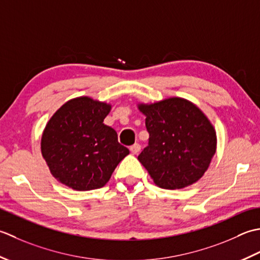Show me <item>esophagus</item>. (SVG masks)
Instances as JSON below:
<instances>
[{
  "instance_id": "34e87169",
  "label": "esophagus",
  "mask_w": 260,
  "mask_h": 260,
  "mask_svg": "<svg viewBox=\"0 0 260 260\" xmlns=\"http://www.w3.org/2000/svg\"><path fill=\"white\" fill-rule=\"evenodd\" d=\"M130 151H131L132 155H137V153H139V151H140V145L139 144L132 145L130 147Z\"/></svg>"
}]
</instances>
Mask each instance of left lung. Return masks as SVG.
Segmentation results:
<instances>
[{
    "label": "left lung",
    "instance_id": "1",
    "mask_svg": "<svg viewBox=\"0 0 260 260\" xmlns=\"http://www.w3.org/2000/svg\"><path fill=\"white\" fill-rule=\"evenodd\" d=\"M146 115L149 142L138 159L157 186L181 189L208 171L216 150L213 125L197 105L182 98L138 104Z\"/></svg>",
    "mask_w": 260,
    "mask_h": 260
}]
</instances>
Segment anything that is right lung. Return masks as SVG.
Returning a JSON list of instances; mask_svg holds the SVG:
<instances>
[{
    "mask_svg": "<svg viewBox=\"0 0 260 260\" xmlns=\"http://www.w3.org/2000/svg\"><path fill=\"white\" fill-rule=\"evenodd\" d=\"M111 105L88 96L72 99L51 116L41 137V153L58 182L75 190L103 187L129 155L114 129L103 121Z\"/></svg>",
    "mask_w": 260,
    "mask_h": 260,
    "instance_id": "add662e5",
    "label": "right lung"
}]
</instances>
